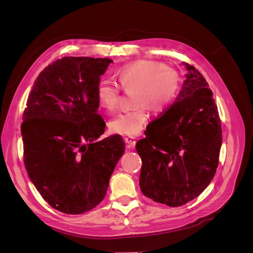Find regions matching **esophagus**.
Listing matches in <instances>:
<instances>
[{"instance_id": "34e87169", "label": "esophagus", "mask_w": 253, "mask_h": 253, "mask_svg": "<svg viewBox=\"0 0 253 253\" xmlns=\"http://www.w3.org/2000/svg\"><path fill=\"white\" fill-rule=\"evenodd\" d=\"M126 143H127V145L129 148H134L135 144H136V138L135 137H126L125 138Z\"/></svg>"}]
</instances>
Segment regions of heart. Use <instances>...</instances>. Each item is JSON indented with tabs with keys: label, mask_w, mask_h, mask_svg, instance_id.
I'll use <instances>...</instances> for the list:
<instances>
[{
	"label": "heart",
	"mask_w": 253,
	"mask_h": 253,
	"mask_svg": "<svg viewBox=\"0 0 253 253\" xmlns=\"http://www.w3.org/2000/svg\"><path fill=\"white\" fill-rule=\"evenodd\" d=\"M117 83L101 80L96 88L100 108L112 113L118 108L121 90L132 94L136 109L120 113L109 122L110 131L122 136L138 135L150 117L149 109L156 113L166 111L175 100L179 89V79L175 72L150 60H138L119 67L115 73Z\"/></svg>",
	"instance_id": "heart-1"
}]
</instances>
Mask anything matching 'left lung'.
Listing matches in <instances>:
<instances>
[{
  "label": "left lung",
  "instance_id": "left-lung-1",
  "mask_svg": "<svg viewBox=\"0 0 253 253\" xmlns=\"http://www.w3.org/2000/svg\"><path fill=\"white\" fill-rule=\"evenodd\" d=\"M187 79L175 102L136 150L142 167L139 186L154 202L179 207L209 186L218 166L221 126L212 90L196 68L183 62Z\"/></svg>",
  "mask_w": 253,
  "mask_h": 253
}]
</instances>
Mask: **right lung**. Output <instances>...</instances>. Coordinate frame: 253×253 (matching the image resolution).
<instances>
[{"mask_svg":"<svg viewBox=\"0 0 253 253\" xmlns=\"http://www.w3.org/2000/svg\"><path fill=\"white\" fill-rule=\"evenodd\" d=\"M111 62L59 59L38 76L28 96L21 125L24 165L36 189L60 212L81 214L100 204L125 153L120 135L95 142L105 128L96 88Z\"/></svg>","mask_w":253,"mask_h":253,"instance_id":"obj_1","label":"right lung"}]
</instances>
